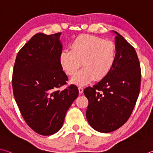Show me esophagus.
<instances>
[{"mask_svg":"<svg viewBox=\"0 0 153 153\" xmlns=\"http://www.w3.org/2000/svg\"><path fill=\"white\" fill-rule=\"evenodd\" d=\"M78 90H79V94H82L83 92H84V88L81 87V86H79Z\"/></svg>","mask_w":153,"mask_h":153,"instance_id":"1","label":"esophagus"}]
</instances>
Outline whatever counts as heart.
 <instances>
[{"mask_svg": "<svg viewBox=\"0 0 153 153\" xmlns=\"http://www.w3.org/2000/svg\"><path fill=\"white\" fill-rule=\"evenodd\" d=\"M71 49L61 52L59 61L63 70L68 76L76 74L72 78L77 85L88 84L95 78L101 80L112 70L117 56L116 44L109 40L91 35H81L74 39Z\"/></svg>", "mask_w": 153, "mask_h": 153, "instance_id": "1", "label": "heart"}]
</instances>
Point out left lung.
I'll list each match as a JSON object with an SVG mask.
<instances>
[{"instance_id":"8db88e82","label":"left lung","mask_w":153,"mask_h":153,"mask_svg":"<svg viewBox=\"0 0 153 153\" xmlns=\"http://www.w3.org/2000/svg\"><path fill=\"white\" fill-rule=\"evenodd\" d=\"M117 56L112 70L84 93L88 100L86 118L97 131L108 133L126 123L140 90L141 69L134 48L117 32Z\"/></svg>"}]
</instances>
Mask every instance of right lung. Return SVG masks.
<instances>
[{
	"instance_id": "1",
	"label": "right lung",
	"mask_w": 153,
	"mask_h": 153,
	"mask_svg": "<svg viewBox=\"0 0 153 153\" xmlns=\"http://www.w3.org/2000/svg\"><path fill=\"white\" fill-rule=\"evenodd\" d=\"M61 34L33 36L18 52L13 71V94L21 115L30 128L43 136L61 129L79 94L74 84L61 89L68 81L59 61Z\"/></svg>"
}]
</instances>
